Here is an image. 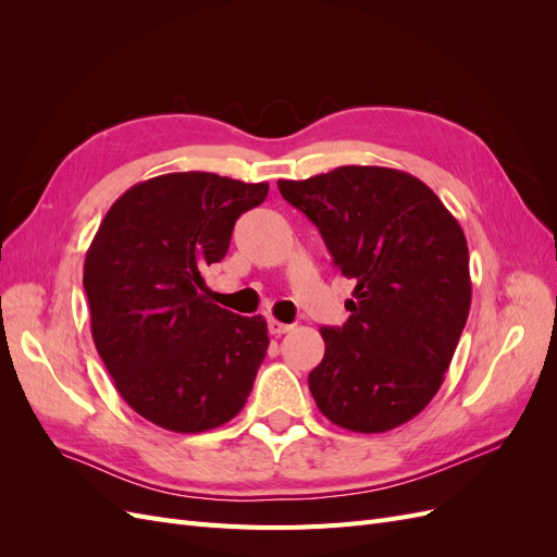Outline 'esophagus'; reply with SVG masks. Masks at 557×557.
<instances>
[{
	"instance_id": "esophagus-1",
	"label": "esophagus",
	"mask_w": 557,
	"mask_h": 557,
	"mask_svg": "<svg viewBox=\"0 0 557 557\" xmlns=\"http://www.w3.org/2000/svg\"><path fill=\"white\" fill-rule=\"evenodd\" d=\"M267 325H269V332H272L274 336H281V334L293 330V325H285V323H281V320H276V318H269Z\"/></svg>"
}]
</instances>
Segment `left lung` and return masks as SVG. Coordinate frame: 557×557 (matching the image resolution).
I'll list each match as a JSON object with an SVG mask.
<instances>
[{"label":"left lung","mask_w":557,"mask_h":557,"mask_svg":"<svg viewBox=\"0 0 557 557\" xmlns=\"http://www.w3.org/2000/svg\"><path fill=\"white\" fill-rule=\"evenodd\" d=\"M278 190L356 281L344 327H323L309 374L320 413L350 432L409 423L440 393L471 305L460 223L428 185L391 166L346 164Z\"/></svg>","instance_id":"left-lung-1"}]
</instances>
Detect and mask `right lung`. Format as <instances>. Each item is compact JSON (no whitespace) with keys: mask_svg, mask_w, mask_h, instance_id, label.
Masks as SVG:
<instances>
[{"mask_svg":"<svg viewBox=\"0 0 557 557\" xmlns=\"http://www.w3.org/2000/svg\"><path fill=\"white\" fill-rule=\"evenodd\" d=\"M267 193L269 183L209 172L148 178L113 201L86 252L95 348L115 391L158 428H221L252 391L267 320L213 305L201 274Z\"/></svg>","mask_w":557,"mask_h":557,"instance_id":"1","label":"right lung"}]
</instances>
